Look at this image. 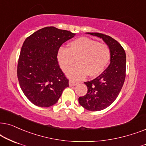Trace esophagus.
Listing matches in <instances>:
<instances>
[{
	"mask_svg": "<svg viewBox=\"0 0 146 146\" xmlns=\"http://www.w3.org/2000/svg\"><path fill=\"white\" fill-rule=\"evenodd\" d=\"M77 82L75 81H73V80H69V86H75V85H76L77 84Z\"/></svg>",
	"mask_w": 146,
	"mask_h": 146,
	"instance_id": "obj_1",
	"label": "esophagus"
}]
</instances>
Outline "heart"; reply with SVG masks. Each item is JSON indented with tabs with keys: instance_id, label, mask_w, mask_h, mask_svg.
<instances>
[{
	"instance_id": "obj_1",
	"label": "heart",
	"mask_w": 146,
	"mask_h": 146,
	"mask_svg": "<svg viewBox=\"0 0 146 146\" xmlns=\"http://www.w3.org/2000/svg\"><path fill=\"white\" fill-rule=\"evenodd\" d=\"M111 58V50L108 44L96 40L81 37L71 41L69 47H61L58 50L57 60L61 69L67 72L68 76L73 79L96 77L102 73L108 65Z\"/></svg>"
}]
</instances>
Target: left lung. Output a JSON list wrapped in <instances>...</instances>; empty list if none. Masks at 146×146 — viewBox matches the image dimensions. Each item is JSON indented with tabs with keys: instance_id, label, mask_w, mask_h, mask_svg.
<instances>
[{
	"instance_id": "8db88e82",
	"label": "left lung",
	"mask_w": 146,
	"mask_h": 146,
	"mask_svg": "<svg viewBox=\"0 0 146 146\" xmlns=\"http://www.w3.org/2000/svg\"><path fill=\"white\" fill-rule=\"evenodd\" d=\"M102 38L111 50V63L108 68L93 80L84 82L87 93L79 98V103L85 109L98 111L104 110L116 100L125 79L126 55L117 40L99 33H87Z\"/></svg>"
}]
</instances>
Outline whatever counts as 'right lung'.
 Masks as SVG:
<instances>
[{
  "label": "right lung",
  "instance_id": "obj_1",
  "mask_svg": "<svg viewBox=\"0 0 146 146\" xmlns=\"http://www.w3.org/2000/svg\"><path fill=\"white\" fill-rule=\"evenodd\" d=\"M75 35L54 27H46L35 32L23 42L17 77L25 96L35 106H52L69 87V79L59 67L57 53L62 44Z\"/></svg>",
  "mask_w": 146,
  "mask_h": 146
}]
</instances>
